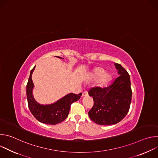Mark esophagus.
<instances>
[{
  "label": "esophagus",
  "instance_id": "1",
  "mask_svg": "<svg viewBox=\"0 0 158 158\" xmlns=\"http://www.w3.org/2000/svg\"><path fill=\"white\" fill-rule=\"evenodd\" d=\"M87 95H88L87 92V91H85V92L82 93V97H84V96H87Z\"/></svg>",
  "mask_w": 158,
  "mask_h": 158
}]
</instances>
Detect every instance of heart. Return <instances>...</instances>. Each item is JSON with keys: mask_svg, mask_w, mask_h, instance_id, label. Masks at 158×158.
Here are the masks:
<instances>
[{"mask_svg": "<svg viewBox=\"0 0 158 158\" xmlns=\"http://www.w3.org/2000/svg\"><path fill=\"white\" fill-rule=\"evenodd\" d=\"M91 76L93 79H99L98 84L101 87L106 85L112 80V76L108 73H105L104 69L101 67L95 68L92 73Z\"/></svg>", "mask_w": 158, "mask_h": 158, "instance_id": "heart-1", "label": "heart"}]
</instances>
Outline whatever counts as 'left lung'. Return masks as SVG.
Wrapping results in <instances>:
<instances>
[{
    "instance_id": "8db88e82",
    "label": "left lung",
    "mask_w": 158,
    "mask_h": 158,
    "mask_svg": "<svg viewBox=\"0 0 158 158\" xmlns=\"http://www.w3.org/2000/svg\"><path fill=\"white\" fill-rule=\"evenodd\" d=\"M119 75L107 87H95L89 90L94 106L88 112L92 121L99 125L120 122L127 114L132 98L130 76L119 64L114 63Z\"/></svg>"
}]
</instances>
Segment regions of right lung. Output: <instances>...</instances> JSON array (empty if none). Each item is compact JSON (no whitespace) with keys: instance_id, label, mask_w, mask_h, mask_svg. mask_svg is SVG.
I'll use <instances>...</instances> for the list:
<instances>
[{"instance_id":"right-lung-1","label":"right lung","mask_w":158,"mask_h":158,"mask_svg":"<svg viewBox=\"0 0 158 158\" xmlns=\"http://www.w3.org/2000/svg\"><path fill=\"white\" fill-rule=\"evenodd\" d=\"M57 57L63 59L59 56ZM35 67V66L31 71L26 87L29 108L35 118L42 123L51 125L60 123L68 116L71 105L80 99L82 93L79 94H68L56 102L50 104L44 105L39 104L35 100L32 93L34 85L32 79V75Z\"/></svg>"}]
</instances>
